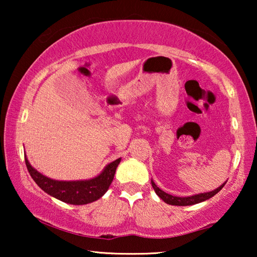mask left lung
Wrapping results in <instances>:
<instances>
[{
	"instance_id": "left-lung-1",
	"label": "left lung",
	"mask_w": 257,
	"mask_h": 257,
	"mask_svg": "<svg viewBox=\"0 0 257 257\" xmlns=\"http://www.w3.org/2000/svg\"><path fill=\"white\" fill-rule=\"evenodd\" d=\"M152 182V186H153V188L155 190V193L158 196L162 199L163 202H165L169 205H176V206H187V205H194V204H198V203H202L204 201H206V199L211 198L214 196L215 194L219 193V191L223 188V186L225 185V181L224 184L221 185L220 187H217L214 190H211V191H207V193H199L196 195H191V196H186V197H179V196H173V195H170L168 193H165L162 189H160L158 186L155 185V182L153 180H151Z\"/></svg>"
}]
</instances>
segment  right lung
Here are the masks:
<instances>
[{
  "mask_svg": "<svg viewBox=\"0 0 257 257\" xmlns=\"http://www.w3.org/2000/svg\"><path fill=\"white\" fill-rule=\"evenodd\" d=\"M25 161L29 175L45 193L64 203L72 204V205H84V204L97 201L106 193L113 181V178H114L115 170L121 159L108 163L98 176L92 178V179L73 181L51 179V178L42 175L41 172H38L36 169L32 167L26 155Z\"/></svg>",
  "mask_w": 257,
  "mask_h": 257,
  "instance_id": "obj_1",
  "label": "right lung"
}]
</instances>
